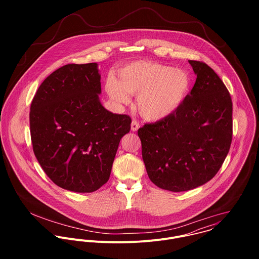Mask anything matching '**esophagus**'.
Listing matches in <instances>:
<instances>
[{"label": "esophagus", "instance_id": "34e87169", "mask_svg": "<svg viewBox=\"0 0 259 259\" xmlns=\"http://www.w3.org/2000/svg\"><path fill=\"white\" fill-rule=\"evenodd\" d=\"M140 127H141V124H140V122H139L138 120L134 119V120L132 121V131H133V132H137V131H138Z\"/></svg>", "mask_w": 259, "mask_h": 259}]
</instances>
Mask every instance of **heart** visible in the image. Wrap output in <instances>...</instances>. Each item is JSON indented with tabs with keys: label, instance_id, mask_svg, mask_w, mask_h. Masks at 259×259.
Masks as SVG:
<instances>
[{
	"label": "heart",
	"instance_id": "1",
	"mask_svg": "<svg viewBox=\"0 0 259 259\" xmlns=\"http://www.w3.org/2000/svg\"><path fill=\"white\" fill-rule=\"evenodd\" d=\"M118 75L119 80H107L109 96L120 104L130 102L127 92L139 96V111L149 120L161 119L176 111L190 85V76L185 70L153 62L133 63Z\"/></svg>",
	"mask_w": 259,
	"mask_h": 259
}]
</instances>
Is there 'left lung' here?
<instances>
[{"label":"left lung","instance_id":"8db88e82","mask_svg":"<svg viewBox=\"0 0 259 259\" xmlns=\"http://www.w3.org/2000/svg\"><path fill=\"white\" fill-rule=\"evenodd\" d=\"M188 62L197 75L190 94L172 113L138 131L149 180L174 192L209 182L232 141L229 92L205 63Z\"/></svg>","mask_w":259,"mask_h":259}]
</instances>
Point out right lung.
I'll use <instances>...</instances> for the list:
<instances>
[{"label": "right lung", "instance_id": "obj_1", "mask_svg": "<svg viewBox=\"0 0 259 259\" xmlns=\"http://www.w3.org/2000/svg\"><path fill=\"white\" fill-rule=\"evenodd\" d=\"M101 92L96 63L69 64L50 74L32 101L34 153L62 188L93 192L105 185L119 142L131 131V116L107 111Z\"/></svg>", "mask_w": 259, "mask_h": 259}]
</instances>
